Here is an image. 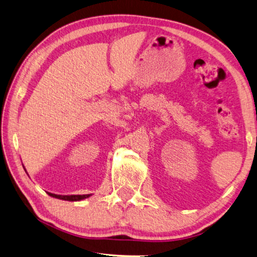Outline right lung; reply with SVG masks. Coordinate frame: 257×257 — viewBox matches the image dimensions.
<instances>
[{
	"instance_id": "obj_1",
	"label": "right lung",
	"mask_w": 257,
	"mask_h": 257,
	"mask_svg": "<svg viewBox=\"0 0 257 257\" xmlns=\"http://www.w3.org/2000/svg\"><path fill=\"white\" fill-rule=\"evenodd\" d=\"M23 169H25V166H23ZM26 171V169H25ZM27 172V171H26ZM48 195L56 199H59V200H65V201H82L84 199H87L88 197H91L92 194H71V195H62V194H55V193H51V192H47Z\"/></svg>"
}]
</instances>
